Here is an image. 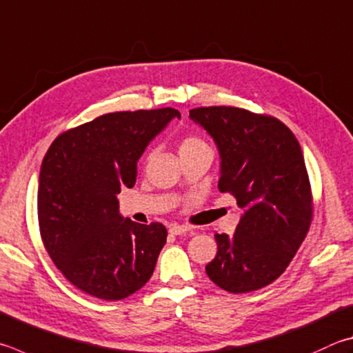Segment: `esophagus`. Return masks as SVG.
Wrapping results in <instances>:
<instances>
[{
  "mask_svg": "<svg viewBox=\"0 0 353 353\" xmlns=\"http://www.w3.org/2000/svg\"><path fill=\"white\" fill-rule=\"evenodd\" d=\"M190 230H191V228L187 227V225H171V227H170V233L179 236V234H183V233L190 232Z\"/></svg>",
  "mask_w": 353,
  "mask_h": 353,
  "instance_id": "34e87169",
  "label": "esophagus"
}]
</instances>
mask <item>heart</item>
<instances>
[{
    "instance_id": "b5f03b06",
    "label": "heart",
    "mask_w": 353,
    "mask_h": 353,
    "mask_svg": "<svg viewBox=\"0 0 353 353\" xmlns=\"http://www.w3.org/2000/svg\"><path fill=\"white\" fill-rule=\"evenodd\" d=\"M207 143L203 142L202 139H199L196 136H188L185 137L181 145H179V154H187V152H193L201 148H207Z\"/></svg>"
}]
</instances>
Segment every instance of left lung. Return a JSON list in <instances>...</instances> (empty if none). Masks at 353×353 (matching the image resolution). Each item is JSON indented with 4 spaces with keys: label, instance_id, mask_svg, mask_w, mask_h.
Instances as JSON below:
<instances>
[{
    "label": "left lung",
    "instance_id": "1",
    "mask_svg": "<svg viewBox=\"0 0 353 353\" xmlns=\"http://www.w3.org/2000/svg\"><path fill=\"white\" fill-rule=\"evenodd\" d=\"M190 119L213 139L219 190L242 210L233 236H214L217 253L205 272L230 293L258 290L284 273L310 227V183L299 142L283 121L239 108H196Z\"/></svg>",
    "mask_w": 353,
    "mask_h": 353
}]
</instances>
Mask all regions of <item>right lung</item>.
<instances>
[{"label": "right lung", "instance_id": "add662e5", "mask_svg": "<svg viewBox=\"0 0 353 353\" xmlns=\"http://www.w3.org/2000/svg\"><path fill=\"white\" fill-rule=\"evenodd\" d=\"M172 119H181L172 108L100 115L63 132L43 159L38 222L44 247L70 283L95 298H128L154 272L166 228L121 216L117 194L134 187L139 159Z\"/></svg>", "mask_w": 353, "mask_h": 353}]
</instances>
